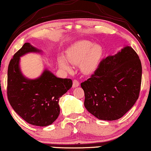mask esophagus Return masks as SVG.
Instances as JSON below:
<instances>
[{
  "instance_id": "esophagus-1",
  "label": "esophagus",
  "mask_w": 151,
  "mask_h": 151,
  "mask_svg": "<svg viewBox=\"0 0 151 151\" xmlns=\"http://www.w3.org/2000/svg\"><path fill=\"white\" fill-rule=\"evenodd\" d=\"M79 86V82L77 81V80L74 79L73 81V84H72V86L74 88H76V87H78Z\"/></svg>"
}]
</instances>
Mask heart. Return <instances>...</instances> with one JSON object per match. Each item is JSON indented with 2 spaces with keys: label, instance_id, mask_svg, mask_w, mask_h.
Returning a JSON list of instances; mask_svg holds the SVG:
<instances>
[{
  "label": "heart",
  "instance_id": "1",
  "mask_svg": "<svg viewBox=\"0 0 151 151\" xmlns=\"http://www.w3.org/2000/svg\"><path fill=\"white\" fill-rule=\"evenodd\" d=\"M102 56V47L88 40L77 42L67 51L68 61L72 64L79 65L81 72L86 74H92L96 70ZM59 64L65 70H72L71 65L63 57L59 59Z\"/></svg>",
  "mask_w": 151,
  "mask_h": 151
}]
</instances>
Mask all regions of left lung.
Wrapping results in <instances>:
<instances>
[{"label": "left lung", "instance_id": "left-lung-1", "mask_svg": "<svg viewBox=\"0 0 151 151\" xmlns=\"http://www.w3.org/2000/svg\"><path fill=\"white\" fill-rule=\"evenodd\" d=\"M142 68L131 47L103 59L91 78L81 83L88 111L104 121H115L125 115L139 98Z\"/></svg>", "mask_w": 151, "mask_h": 151}]
</instances>
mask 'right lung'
I'll return each mask as SVG.
<instances>
[{
    "label": "right lung",
    "instance_id": "obj_1",
    "mask_svg": "<svg viewBox=\"0 0 151 151\" xmlns=\"http://www.w3.org/2000/svg\"><path fill=\"white\" fill-rule=\"evenodd\" d=\"M41 51L25 43L15 53L7 70V94L13 109L25 121L43 127L52 124L58 117L59 99L72 87V81L56 77L48 70H44L37 79L25 77L20 70V57Z\"/></svg>",
    "mask_w": 151,
    "mask_h": 151
}]
</instances>
